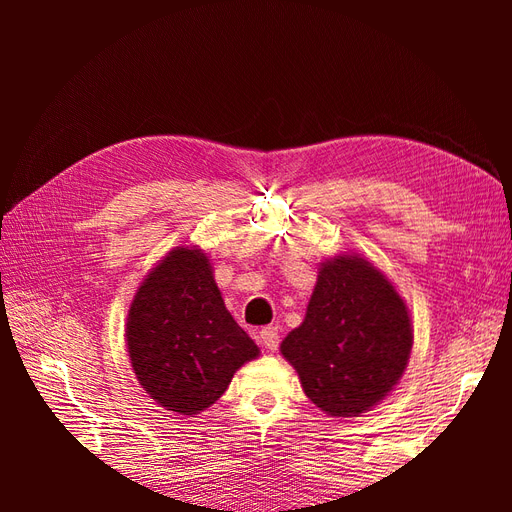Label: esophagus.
<instances>
[{"instance_id":"1","label":"esophagus","mask_w":512,"mask_h":512,"mask_svg":"<svg viewBox=\"0 0 512 512\" xmlns=\"http://www.w3.org/2000/svg\"><path fill=\"white\" fill-rule=\"evenodd\" d=\"M258 339H260L262 348L277 350V346H280V329H277V327H265V329L260 331Z\"/></svg>"}]
</instances>
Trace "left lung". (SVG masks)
<instances>
[{
  "label": "left lung",
  "mask_w": 512,
  "mask_h": 512,
  "mask_svg": "<svg viewBox=\"0 0 512 512\" xmlns=\"http://www.w3.org/2000/svg\"><path fill=\"white\" fill-rule=\"evenodd\" d=\"M410 350L404 299L359 256L322 262L305 320L282 342L305 395L331 416L374 408L404 374Z\"/></svg>",
  "instance_id": "obj_1"
}]
</instances>
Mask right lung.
Returning <instances> with one entry per match:
<instances>
[{
	"label": "right lung",
	"instance_id": "1",
	"mask_svg": "<svg viewBox=\"0 0 512 512\" xmlns=\"http://www.w3.org/2000/svg\"><path fill=\"white\" fill-rule=\"evenodd\" d=\"M128 352L143 389L166 410L196 414L222 397L258 346L228 314L209 258L177 247L138 288Z\"/></svg>",
	"mask_w": 512,
	"mask_h": 512
}]
</instances>
